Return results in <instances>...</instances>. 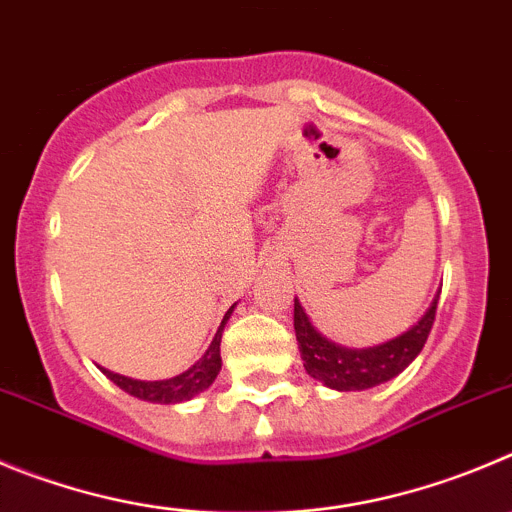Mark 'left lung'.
I'll return each instance as SVG.
<instances>
[{
    "label": "left lung",
    "instance_id": "1",
    "mask_svg": "<svg viewBox=\"0 0 512 512\" xmlns=\"http://www.w3.org/2000/svg\"><path fill=\"white\" fill-rule=\"evenodd\" d=\"M437 300L439 295L429 305L422 321L409 328L407 333H401L394 341H386L374 348H343L323 338L310 326L303 305L295 298L293 326L305 371L313 379L323 381V384L338 391L371 389V386L394 379L412 364L424 348V343H427L429 331L434 326V315H437Z\"/></svg>",
    "mask_w": 512,
    "mask_h": 512
}]
</instances>
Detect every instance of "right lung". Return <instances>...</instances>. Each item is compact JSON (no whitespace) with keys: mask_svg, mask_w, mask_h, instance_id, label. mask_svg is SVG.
I'll list each match as a JSON object with an SVG mask.
<instances>
[{"mask_svg":"<svg viewBox=\"0 0 512 512\" xmlns=\"http://www.w3.org/2000/svg\"><path fill=\"white\" fill-rule=\"evenodd\" d=\"M229 313H232V308H229L227 315H224L222 326H219L217 336H214L212 346L207 348V353H204V356L199 358L197 364L191 366L189 371H184V374L166 381H136V379H128V376L111 374V371L103 369L105 376H108L116 386H121L123 391H128L131 396H138V399H146V401H156V404H176V401H186L191 399V396H197L199 391L212 386V381L217 379L219 369H222L219 343H222V331Z\"/></svg>","mask_w":512,"mask_h":512,"instance_id":"1","label":"right lung"}]
</instances>
